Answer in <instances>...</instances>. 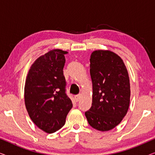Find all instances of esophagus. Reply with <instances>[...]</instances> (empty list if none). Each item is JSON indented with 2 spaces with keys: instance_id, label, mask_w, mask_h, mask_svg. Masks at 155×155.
I'll list each match as a JSON object with an SVG mask.
<instances>
[{
  "instance_id": "obj_1",
  "label": "esophagus",
  "mask_w": 155,
  "mask_h": 155,
  "mask_svg": "<svg viewBox=\"0 0 155 155\" xmlns=\"http://www.w3.org/2000/svg\"><path fill=\"white\" fill-rule=\"evenodd\" d=\"M80 94H77V95H75V101H78L80 100Z\"/></svg>"
}]
</instances>
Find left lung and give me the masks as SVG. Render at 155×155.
<instances>
[{
	"mask_svg": "<svg viewBox=\"0 0 155 155\" xmlns=\"http://www.w3.org/2000/svg\"><path fill=\"white\" fill-rule=\"evenodd\" d=\"M90 61L92 103L84 114L92 128L108 131L121 122L128 110L130 89L128 71L120 57L111 51H94Z\"/></svg>",
	"mask_w": 155,
	"mask_h": 155,
	"instance_id": "obj_1",
	"label": "left lung"
}]
</instances>
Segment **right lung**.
I'll return each mask as SVG.
<instances>
[{"instance_id": "right-lung-1", "label": "right lung", "mask_w": 155, "mask_h": 155, "mask_svg": "<svg viewBox=\"0 0 155 155\" xmlns=\"http://www.w3.org/2000/svg\"><path fill=\"white\" fill-rule=\"evenodd\" d=\"M67 51L54 49L40 56L31 65L25 85V103L29 117L47 133L58 130L73 107L65 93L63 75Z\"/></svg>"}]
</instances>
